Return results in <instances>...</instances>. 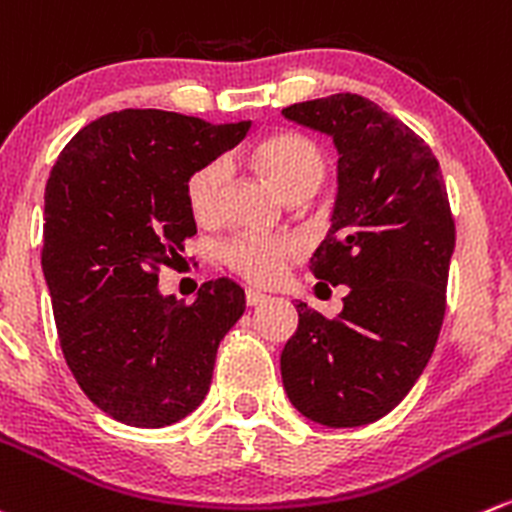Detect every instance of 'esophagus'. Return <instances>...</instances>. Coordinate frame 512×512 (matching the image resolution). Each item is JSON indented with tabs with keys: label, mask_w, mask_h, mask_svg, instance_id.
<instances>
[{
	"label": "esophagus",
	"mask_w": 512,
	"mask_h": 512,
	"mask_svg": "<svg viewBox=\"0 0 512 512\" xmlns=\"http://www.w3.org/2000/svg\"><path fill=\"white\" fill-rule=\"evenodd\" d=\"M267 300V295H262V292H257V290H245V302L250 307H255V305H260V302H265Z\"/></svg>",
	"instance_id": "34e87169"
}]
</instances>
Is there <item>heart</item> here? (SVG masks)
Wrapping results in <instances>:
<instances>
[{"label": "heart", "mask_w": 512, "mask_h": 512, "mask_svg": "<svg viewBox=\"0 0 512 512\" xmlns=\"http://www.w3.org/2000/svg\"><path fill=\"white\" fill-rule=\"evenodd\" d=\"M252 165L272 182L280 195L297 200L320 185L325 175L322 150L300 132H275L257 142L252 150ZM225 182V165L210 160L187 175L185 205L192 220L210 225L220 207V187ZM302 245L292 235H235L222 242L220 260L235 275L255 285H275L285 275L287 262L295 260Z\"/></svg>", "instance_id": "b5f03b06"}]
</instances>
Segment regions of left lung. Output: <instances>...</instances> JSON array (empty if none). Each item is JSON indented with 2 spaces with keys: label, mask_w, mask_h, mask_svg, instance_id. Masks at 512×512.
Returning <instances> with one entry per match:
<instances>
[{
  "label": "left lung",
  "mask_w": 512,
  "mask_h": 512,
  "mask_svg": "<svg viewBox=\"0 0 512 512\" xmlns=\"http://www.w3.org/2000/svg\"><path fill=\"white\" fill-rule=\"evenodd\" d=\"M282 114L340 152L332 227L310 270L317 285L350 287L337 317L297 302L282 382L305 418L357 428L388 415L433 355L455 220L433 150L375 102L340 92Z\"/></svg>",
  "instance_id": "left-lung-1"
}]
</instances>
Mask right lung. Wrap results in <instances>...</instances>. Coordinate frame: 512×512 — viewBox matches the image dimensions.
Here are the masks:
<instances>
[{"label": "right lung", "instance_id": "add662e5", "mask_svg": "<svg viewBox=\"0 0 512 512\" xmlns=\"http://www.w3.org/2000/svg\"><path fill=\"white\" fill-rule=\"evenodd\" d=\"M250 127L122 109L79 130L49 172L42 270L59 347L82 393L119 423L165 428L200 408L220 340L245 312L227 277L192 305L162 297L157 280L197 232L187 175Z\"/></svg>", "mask_w": 512, "mask_h": 512}]
</instances>
